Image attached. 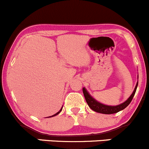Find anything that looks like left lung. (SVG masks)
I'll return each instance as SVG.
<instances>
[{"label": "left lung", "instance_id": "obj_1", "mask_svg": "<svg viewBox=\"0 0 149 149\" xmlns=\"http://www.w3.org/2000/svg\"><path fill=\"white\" fill-rule=\"evenodd\" d=\"M137 86H138V82L136 83V85L134 92H133V93L131 94L130 97L128 98V100H126L124 102H123L121 104L116 105V106H107V105L103 104L100 103V102H97V100H94L93 97L89 94V92H87V89L84 87H83L82 91L87 104L89 105V107H90L93 111L98 113H105V114H111V113H117L119 112V111H121V110L124 109L131 103L133 97H134V94L136 93V91Z\"/></svg>", "mask_w": 149, "mask_h": 149}]
</instances>
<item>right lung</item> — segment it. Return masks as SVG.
I'll return each mask as SVG.
<instances>
[{"instance_id":"right-lung-1","label":"right lung","mask_w":149,"mask_h":149,"mask_svg":"<svg viewBox=\"0 0 149 149\" xmlns=\"http://www.w3.org/2000/svg\"><path fill=\"white\" fill-rule=\"evenodd\" d=\"M62 108H61V109H60V111H58V112H57V113H55V114L52 115V116H48V117H52V116H56V115H57V114H58V113H60V111H62Z\"/></svg>"}]
</instances>
